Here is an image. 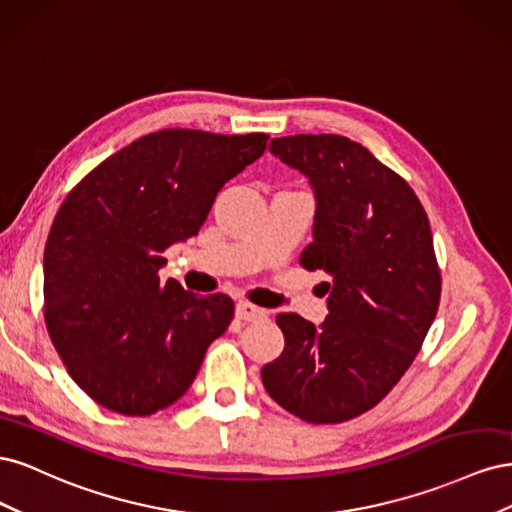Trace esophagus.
Returning a JSON list of instances; mask_svg holds the SVG:
<instances>
[{"label": "esophagus", "instance_id": "obj_1", "mask_svg": "<svg viewBox=\"0 0 512 512\" xmlns=\"http://www.w3.org/2000/svg\"><path fill=\"white\" fill-rule=\"evenodd\" d=\"M235 314L239 320H245V322H254V320H262L267 318V309H262L258 305H252L247 301H239L237 307H235Z\"/></svg>", "mask_w": 512, "mask_h": 512}]
</instances>
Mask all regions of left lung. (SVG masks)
Wrapping results in <instances>:
<instances>
[{"label": "left lung", "instance_id": "1", "mask_svg": "<svg viewBox=\"0 0 512 512\" xmlns=\"http://www.w3.org/2000/svg\"><path fill=\"white\" fill-rule=\"evenodd\" d=\"M269 151L312 185L314 241L301 265L331 282L318 327L277 314L284 352L260 369L262 384L307 423L350 421L406 374L438 314L427 213L404 179L346 136H282Z\"/></svg>", "mask_w": 512, "mask_h": 512}]
</instances>
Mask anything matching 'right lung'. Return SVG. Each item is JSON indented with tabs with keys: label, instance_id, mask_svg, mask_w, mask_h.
Listing matches in <instances>:
<instances>
[{
	"label": "right lung",
	"instance_id": "obj_1",
	"mask_svg": "<svg viewBox=\"0 0 512 512\" xmlns=\"http://www.w3.org/2000/svg\"><path fill=\"white\" fill-rule=\"evenodd\" d=\"M267 138L153 132L106 158L59 207L44 247L46 329L96 404L147 416L190 389L235 303L162 284V252L196 235Z\"/></svg>",
	"mask_w": 512,
	"mask_h": 512
}]
</instances>
